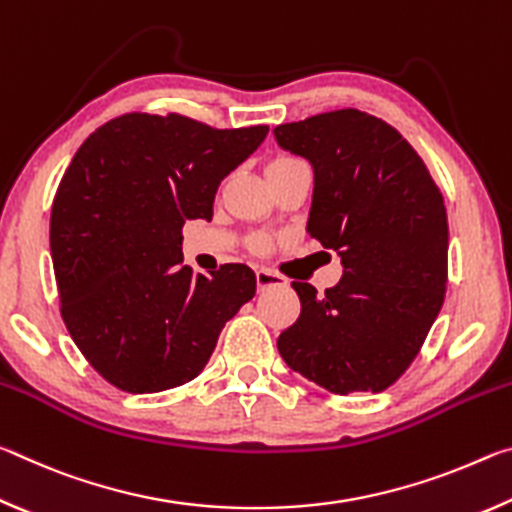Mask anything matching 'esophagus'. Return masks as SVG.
Here are the masks:
<instances>
[{
  "instance_id": "1",
  "label": "esophagus",
  "mask_w": 512,
  "mask_h": 512,
  "mask_svg": "<svg viewBox=\"0 0 512 512\" xmlns=\"http://www.w3.org/2000/svg\"><path fill=\"white\" fill-rule=\"evenodd\" d=\"M273 287H287V277H282L280 273L268 271V268H259L257 271V289L266 291Z\"/></svg>"
}]
</instances>
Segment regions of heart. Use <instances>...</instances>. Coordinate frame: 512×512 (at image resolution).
<instances>
[{
	"instance_id": "1",
	"label": "heart",
	"mask_w": 512,
	"mask_h": 512,
	"mask_svg": "<svg viewBox=\"0 0 512 512\" xmlns=\"http://www.w3.org/2000/svg\"><path fill=\"white\" fill-rule=\"evenodd\" d=\"M287 162H296V158H289V155H280V158H275L271 164H287ZM271 164H268V167H271Z\"/></svg>"
}]
</instances>
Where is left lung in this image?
<instances>
[{
  "mask_svg": "<svg viewBox=\"0 0 512 512\" xmlns=\"http://www.w3.org/2000/svg\"><path fill=\"white\" fill-rule=\"evenodd\" d=\"M314 167L307 232L341 255L323 298L277 339L291 370L336 395L381 393L418 357L447 289V210L427 164L386 121L345 108L275 128Z\"/></svg>",
  "mask_w": 512,
  "mask_h": 512,
  "instance_id": "8db88e82",
  "label": "left lung"
}]
</instances>
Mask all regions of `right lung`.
I'll list each match as a JSON object with an SVG mask.
<instances>
[{
	"label": "right lung",
	"instance_id": "obj_1",
	"mask_svg": "<svg viewBox=\"0 0 512 512\" xmlns=\"http://www.w3.org/2000/svg\"><path fill=\"white\" fill-rule=\"evenodd\" d=\"M266 133L126 112L72 158L49 228L60 314L76 348L119 391L192 381L223 325L255 296L246 264L194 275L183 264V225L212 219L221 180Z\"/></svg>",
	"mask_w": 512,
	"mask_h": 512
}]
</instances>
